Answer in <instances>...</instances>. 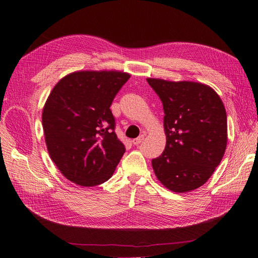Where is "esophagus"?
Listing matches in <instances>:
<instances>
[{
	"label": "esophagus",
	"instance_id": "esophagus-1",
	"mask_svg": "<svg viewBox=\"0 0 258 258\" xmlns=\"http://www.w3.org/2000/svg\"><path fill=\"white\" fill-rule=\"evenodd\" d=\"M143 140H144V136H140L137 139H134V140H132V143H134L135 145H139Z\"/></svg>",
	"mask_w": 258,
	"mask_h": 258
}]
</instances>
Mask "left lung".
Here are the masks:
<instances>
[{
    "label": "left lung",
    "mask_w": 258,
    "mask_h": 258,
    "mask_svg": "<svg viewBox=\"0 0 258 258\" xmlns=\"http://www.w3.org/2000/svg\"><path fill=\"white\" fill-rule=\"evenodd\" d=\"M163 102L165 151L152 159L155 176L167 189L185 193L211 178L224 157L227 114L210 86L194 81L146 79Z\"/></svg>",
    "instance_id": "left-lung-1"
}]
</instances>
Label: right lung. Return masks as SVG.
Returning a JSON list of instances; mask_svg holds the SVG:
<instances>
[{"label":"right lung","instance_id":"add662e5","mask_svg":"<svg viewBox=\"0 0 258 258\" xmlns=\"http://www.w3.org/2000/svg\"><path fill=\"white\" fill-rule=\"evenodd\" d=\"M130 78L118 71H79L54 86L44 104L47 152L61 175L81 186L105 182L124 153L110 105Z\"/></svg>","mask_w":258,"mask_h":258}]
</instances>
